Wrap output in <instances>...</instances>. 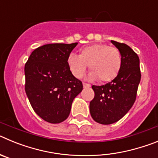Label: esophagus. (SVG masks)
<instances>
[{"instance_id": "obj_1", "label": "esophagus", "mask_w": 158, "mask_h": 158, "mask_svg": "<svg viewBox=\"0 0 158 158\" xmlns=\"http://www.w3.org/2000/svg\"><path fill=\"white\" fill-rule=\"evenodd\" d=\"M83 86H84V88H85H85L90 87V85H89V84H86V83H83Z\"/></svg>"}]
</instances>
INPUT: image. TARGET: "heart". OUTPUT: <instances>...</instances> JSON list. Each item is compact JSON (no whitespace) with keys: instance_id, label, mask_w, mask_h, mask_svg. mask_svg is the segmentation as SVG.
I'll return each mask as SVG.
<instances>
[{"instance_id":"heart-1","label":"heart","mask_w":158,"mask_h":158,"mask_svg":"<svg viewBox=\"0 0 158 158\" xmlns=\"http://www.w3.org/2000/svg\"><path fill=\"white\" fill-rule=\"evenodd\" d=\"M67 65L73 76L81 78L89 65V78L98 79L100 82H108L116 77L121 69L122 57L118 49L107 44L97 43L81 49L79 56L70 54Z\"/></svg>"}]
</instances>
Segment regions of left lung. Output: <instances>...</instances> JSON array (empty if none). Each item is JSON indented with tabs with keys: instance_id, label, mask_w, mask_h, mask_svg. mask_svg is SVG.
Wrapping results in <instances>:
<instances>
[{
	"instance_id": "8db88e82",
	"label": "left lung",
	"mask_w": 158,
	"mask_h": 158,
	"mask_svg": "<svg viewBox=\"0 0 158 158\" xmlns=\"http://www.w3.org/2000/svg\"><path fill=\"white\" fill-rule=\"evenodd\" d=\"M111 42L121 54V69L111 82L92 86L95 96L89 104L92 118L104 125L117 122L129 111L136 99L141 80L138 54L125 43Z\"/></svg>"
}]
</instances>
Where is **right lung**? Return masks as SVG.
<instances>
[{"instance_id": "right-lung-1", "label": "right lung", "mask_w": 158, "mask_h": 158, "mask_svg": "<svg viewBox=\"0 0 158 158\" xmlns=\"http://www.w3.org/2000/svg\"><path fill=\"white\" fill-rule=\"evenodd\" d=\"M77 43H52L38 47L25 64V92L35 112L43 120H65L73 100L83 89L73 76L67 58Z\"/></svg>"}]
</instances>
